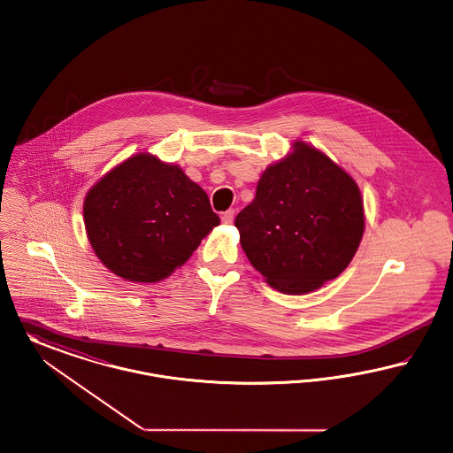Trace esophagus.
<instances>
[{
    "instance_id": "obj_1",
    "label": "esophagus",
    "mask_w": 453,
    "mask_h": 453,
    "mask_svg": "<svg viewBox=\"0 0 453 453\" xmlns=\"http://www.w3.org/2000/svg\"><path fill=\"white\" fill-rule=\"evenodd\" d=\"M234 218H235V211H234V210H228V211H225L223 216H221V221H223L225 225H232V223H234Z\"/></svg>"
}]
</instances>
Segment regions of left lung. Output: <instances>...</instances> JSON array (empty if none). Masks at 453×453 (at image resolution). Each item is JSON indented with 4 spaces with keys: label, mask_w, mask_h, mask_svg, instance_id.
Wrapping results in <instances>:
<instances>
[{
    "label": "left lung",
    "mask_w": 453,
    "mask_h": 453,
    "mask_svg": "<svg viewBox=\"0 0 453 453\" xmlns=\"http://www.w3.org/2000/svg\"><path fill=\"white\" fill-rule=\"evenodd\" d=\"M262 172L254 201L235 226L240 245L264 281L286 295H307L353 261L365 232L357 180L324 151L295 142Z\"/></svg>",
    "instance_id": "1"
}]
</instances>
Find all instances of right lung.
<instances>
[{"instance_id": "add662e5", "label": "right lung", "mask_w": 453, "mask_h": 453, "mask_svg": "<svg viewBox=\"0 0 453 453\" xmlns=\"http://www.w3.org/2000/svg\"><path fill=\"white\" fill-rule=\"evenodd\" d=\"M88 242L129 283H158L219 225L208 194L179 165L140 151L111 168L83 201Z\"/></svg>"}]
</instances>
